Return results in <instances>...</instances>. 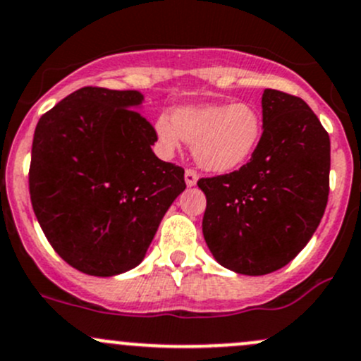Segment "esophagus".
<instances>
[{"label": "esophagus", "instance_id": "34e87169", "mask_svg": "<svg viewBox=\"0 0 361 361\" xmlns=\"http://www.w3.org/2000/svg\"><path fill=\"white\" fill-rule=\"evenodd\" d=\"M197 180H199V174H197L195 169L185 171V181H187L188 187H193V185L197 183Z\"/></svg>", "mask_w": 361, "mask_h": 361}]
</instances>
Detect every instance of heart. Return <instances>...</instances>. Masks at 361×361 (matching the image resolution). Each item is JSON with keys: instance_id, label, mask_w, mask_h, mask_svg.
<instances>
[{"instance_id": "b5f03b06", "label": "heart", "mask_w": 361, "mask_h": 361, "mask_svg": "<svg viewBox=\"0 0 361 361\" xmlns=\"http://www.w3.org/2000/svg\"><path fill=\"white\" fill-rule=\"evenodd\" d=\"M159 143L171 152L181 140L192 143L193 157L204 169L230 173L252 157L263 135V119L250 104H206L181 107L155 123Z\"/></svg>"}]
</instances>
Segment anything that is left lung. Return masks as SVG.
Instances as JSON below:
<instances>
[{"instance_id":"obj_1","label":"left lung","mask_w":361,"mask_h":361,"mask_svg":"<svg viewBox=\"0 0 361 361\" xmlns=\"http://www.w3.org/2000/svg\"><path fill=\"white\" fill-rule=\"evenodd\" d=\"M263 135L247 164L200 178L206 244L221 267L267 275L313 237L329 200L331 138L302 98L264 90Z\"/></svg>"}]
</instances>
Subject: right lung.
Listing matches in <instances>:
<instances>
[{"instance_id":"1","label":"right lung","mask_w":361,"mask_h":361,"mask_svg":"<svg viewBox=\"0 0 361 361\" xmlns=\"http://www.w3.org/2000/svg\"><path fill=\"white\" fill-rule=\"evenodd\" d=\"M135 90L86 86L43 114L29 193L55 252L75 270L112 276L142 263L185 169L152 152L154 126Z\"/></svg>"}]
</instances>
